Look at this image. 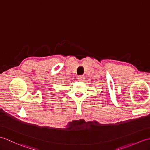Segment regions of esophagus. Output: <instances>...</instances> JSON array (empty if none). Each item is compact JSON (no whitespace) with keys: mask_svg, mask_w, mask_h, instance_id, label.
<instances>
[{"mask_svg":"<svg viewBox=\"0 0 150 150\" xmlns=\"http://www.w3.org/2000/svg\"><path fill=\"white\" fill-rule=\"evenodd\" d=\"M78 79L79 80V81H82L83 80L85 79V76L84 75H79V76H78Z\"/></svg>","mask_w":150,"mask_h":150,"instance_id":"obj_1","label":"esophagus"}]
</instances>
